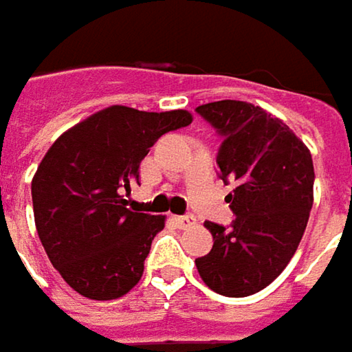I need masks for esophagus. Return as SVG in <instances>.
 I'll return each instance as SVG.
<instances>
[{
  "mask_svg": "<svg viewBox=\"0 0 352 352\" xmlns=\"http://www.w3.org/2000/svg\"><path fill=\"white\" fill-rule=\"evenodd\" d=\"M175 222L179 228H189V226L195 224V218H193V216H177Z\"/></svg>",
  "mask_w": 352,
  "mask_h": 352,
  "instance_id": "esophagus-1",
  "label": "esophagus"
}]
</instances>
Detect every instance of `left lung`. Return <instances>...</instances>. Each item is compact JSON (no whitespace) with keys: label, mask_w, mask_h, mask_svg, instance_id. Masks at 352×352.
<instances>
[{"label":"left lung","mask_w":352,"mask_h":352,"mask_svg":"<svg viewBox=\"0 0 352 352\" xmlns=\"http://www.w3.org/2000/svg\"><path fill=\"white\" fill-rule=\"evenodd\" d=\"M222 136L220 179L234 183L226 228L206 222L214 236L195 258L204 283L220 296L246 298L265 289L292 261L314 201V163L308 146L263 107L222 100L195 107Z\"/></svg>","instance_id":"8db88e82"}]
</instances>
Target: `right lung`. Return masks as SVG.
Listing matches in <instances>:
<instances>
[{"label": "right lung", "mask_w": 352, "mask_h": 352, "mask_svg": "<svg viewBox=\"0 0 352 352\" xmlns=\"http://www.w3.org/2000/svg\"><path fill=\"white\" fill-rule=\"evenodd\" d=\"M189 124L185 109L111 106L60 134L44 155L32 179L36 230L77 294L116 300L140 281L165 218L138 212L123 193L138 183L151 146Z\"/></svg>", "instance_id": "right-lung-1"}]
</instances>
